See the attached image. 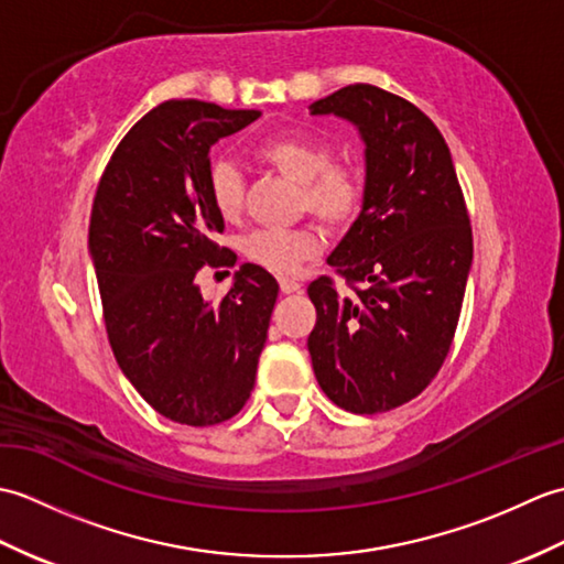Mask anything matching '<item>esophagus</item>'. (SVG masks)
<instances>
[{
	"label": "esophagus",
	"instance_id": "1",
	"mask_svg": "<svg viewBox=\"0 0 564 564\" xmlns=\"http://www.w3.org/2000/svg\"><path fill=\"white\" fill-rule=\"evenodd\" d=\"M279 283H281V293H285V295L301 291V283L293 281V279H281Z\"/></svg>",
	"mask_w": 564,
	"mask_h": 564
}]
</instances>
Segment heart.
<instances>
[{
    "mask_svg": "<svg viewBox=\"0 0 564 564\" xmlns=\"http://www.w3.org/2000/svg\"><path fill=\"white\" fill-rule=\"evenodd\" d=\"M259 162L301 184V210H310L329 230L349 227L364 203L361 178L349 166L332 164V150L315 138L283 135L273 138L257 150ZM208 191L215 210L223 218H237L245 206V178L230 162L213 164ZM319 249L317 235L310 227L295 230H257L251 232L242 251L249 261L273 273H295L303 261L313 259Z\"/></svg>",
    "mask_w": 564,
    "mask_h": 564,
    "instance_id": "obj_1",
    "label": "heart"
}]
</instances>
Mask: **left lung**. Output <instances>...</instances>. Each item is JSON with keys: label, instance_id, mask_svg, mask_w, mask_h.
Instances as JSON below:
<instances>
[{"label": "left lung", "instance_id": "obj_1", "mask_svg": "<svg viewBox=\"0 0 564 564\" xmlns=\"http://www.w3.org/2000/svg\"><path fill=\"white\" fill-rule=\"evenodd\" d=\"M310 113L358 128L366 186L361 213L327 259L354 293H339L329 275L310 283L317 322L307 351L334 404L388 412L446 361L473 267L470 218L446 140L414 104L349 84Z\"/></svg>", "mask_w": 564, "mask_h": 564}]
</instances>
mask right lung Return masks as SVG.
<instances>
[{"label": "right lung", "instance_id": "right-lung-1", "mask_svg": "<svg viewBox=\"0 0 564 564\" xmlns=\"http://www.w3.org/2000/svg\"><path fill=\"white\" fill-rule=\"evenodd\" d=\"M259 116L164 101L118 142L94 196L89 254L116 361L152 410L186 426L242 410L279 297L257 263L235 271L218 303L196 283L200 269L237 259L215 245L225 223L210 200L208 152Z\"/></svg>", "mask_w": 564, "mask_h": 564}]
</instances>
